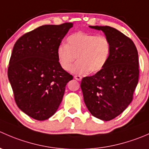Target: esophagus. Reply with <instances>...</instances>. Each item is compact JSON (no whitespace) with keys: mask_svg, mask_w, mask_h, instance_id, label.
Here are the masks:
<instances>
[{"mask_svg":"<svg viewBox=\"0 0 149 149\" xmlns=\"http://www.w3.org/2000/svg\"><path fill=\"white\" fill-rule=\"evenodd\" d=\"M74 79H76L77 81H81L82 79V77L81 76H79V75H76L74 76Z\"/></svg>","mask_w":149,"mask_h":149,"instance_id":"34e87169","label":"esophagus"}]
</instances>
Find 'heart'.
Listing matches in <instances>:
<instances>
[{
  "instance_id": "obj_1",
  "label": "heart",
  "mask_w": 149,
  "mask_h": 149,
  "mask_svg": "<svg viewBox=\"0 0 149 149\" xmlns=\"http://www.w3.org/2000/svg\"><path fill=\"white\" fill-rule=\"evenodd\" d=\"M111 51L110 40L106 36L76 32L67 37L65 45L58 46L57 58L61 67L67 71L77 58L78 61L71 67L73 73H96L107 63Z\"/></svg>"
}]
</instances>
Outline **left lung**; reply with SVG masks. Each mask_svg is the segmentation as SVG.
I'll use <instances>...</instances> for the list:
<instances>
[{"instance_id": "1", "label": "left lung", "mask_w": 149, "mask_h": 149, "mask_svg": "<svg viewBox=\"0 0 149 149\" xmlns=\"http://www.w3.org/2000/svg\"><path fill=\"white\" fill-rule=\"evenodd\" d=\"M102 30L110 40L112 51L104 68L82 79L81 88L91 115L104 121L120 115L133 100L139 82V55L129 37L111 26H89Z\"/></svg>"}]
</instances>
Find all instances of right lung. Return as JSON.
<instances>
[{"label": "right lung", "mask_w": 149, "mask_h": 149, "mask_svg": "<svg viewBox=\"0 0 149 149\" xmlns=\"http://www.w3.org/2000/svg\"><path fill=\"white\" fill-rule=\"evenodd\" d=\"M73 24L43 25L15 43L8 77L18 107L31 118L45 120L55 114L73 76L61 67L57 49Z\"/></svg>", "instance_id": "add662e5"}]
</instances>
